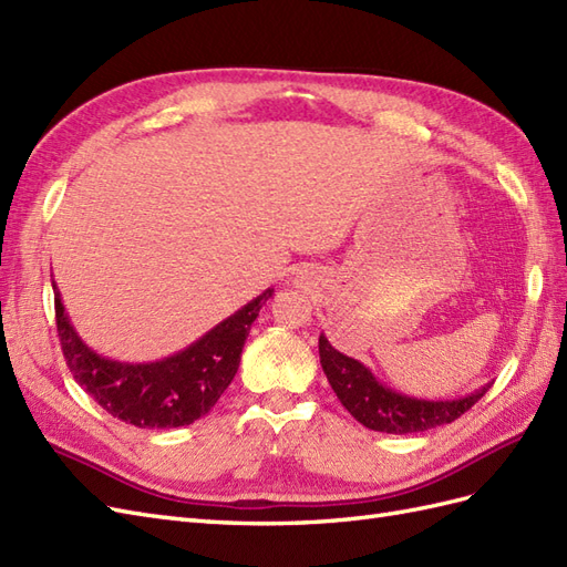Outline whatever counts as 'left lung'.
Returning a JSON list of instances; mask_svg holds the SVG:
<instances>
[{
	"mask_svg": "<svg viewBox=\"0 0 567 567\" xmlns=\"http://www.w3.org/2000/svg\"><path fill=\"white\" fill-rule=\"evenodd\" d=\"M319 362L333 393L339 395L350 415L367 430L384 434H415L451 424L492 389V384H484L474 393L453 398V401H424V398L398 393L381 384L360 360L339 353L324 333L319 336Z\"/></svg>",
	"mask_w": 567,
	"mask_h": 567,
	"instance_id": "8db88e82",
	"label": "left lung"
}]
</instances>
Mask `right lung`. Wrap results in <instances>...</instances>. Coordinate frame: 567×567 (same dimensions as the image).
<instances>
[{
  "instance_id": "obj_1",
  "label": "right lung",
  "mask_w": 567,
  "mask_h": 567,
  "mask_svg": "<svg viewBox=\"0 0 567 567\" xmlns=\"http://www.w3.org/2000/svg\"><path fill=\"white\" fill-rule=\"evenodd\" d=\"M52 288L61 350L75 381L110 415L141 430H174L207 415L234 381L252 321L274 293L267 288L178 353L133 364L87 348L75 333L54 281Z\"/></svg>"
}]
</instances>
